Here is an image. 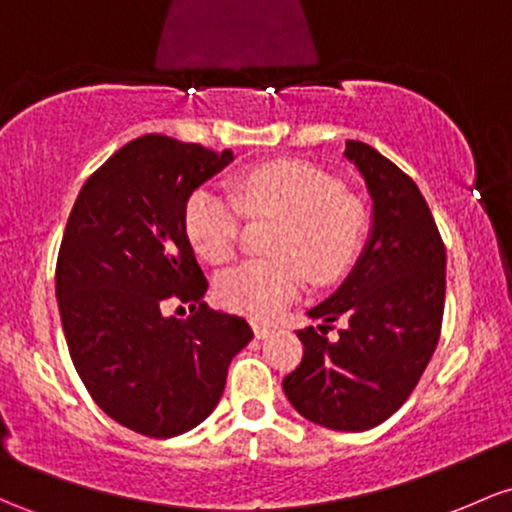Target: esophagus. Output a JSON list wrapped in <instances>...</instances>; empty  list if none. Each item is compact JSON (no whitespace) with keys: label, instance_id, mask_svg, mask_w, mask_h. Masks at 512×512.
Instances as JSON below:
<instances>
[{"label":"esophagus","instance_id":"esophagus-1","mask_svg":"<svg viewBox=\"0 0 512 512\" xmlns=\"http://www.w3.org/2000/svg\"><path fill=\"white\" fill-rule=\"evenodd\" d=\"M252 330H255V338L257 340H265L269 335L274 333L272 325H265V323H252Z\"/></svg>","mask_w":512,"mask_h":512}]
</instances>
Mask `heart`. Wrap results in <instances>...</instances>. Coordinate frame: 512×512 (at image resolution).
Wrapping results in <instances>:
<instances>
[{"label": "heart", "instance_id": "1", "mask_svg": "<svg viewBox=\"0 0 512 512\" xmlns=\"http://www.w3.org/2000/svg\"><path fill=\"white\" fill-rule=\"evenodd\" d=\"M240 206L250 216L282 221L269 260H247L216 279V299L243 316L269 320L301 294L306 274L316 284L340 279L357 260L364 211L333 174L308 162L277 160L238 179ZM240 206L209 187L194 189L184 206V233L201 260L223 265L238 250Z\"/></svg>", "mask_w": 512, "mask_h": 512}]
</instances>
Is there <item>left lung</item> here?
<instances>
[{"label":"left lung","instance_id":"8db88e82","mask_svg":"<svg viewBox=\"0 0 512 512\" xmlns=\"http://www.w3.org/2000/svg\"><path fill=\"white\" fill-rule=\"evenodd\" d=\"M372 196V233L333 296L308 311L325 325L299 330L301 364L284 376L291 406L330 430L362 432L408 401L440 340L445 243L420 189L372 145L347 140ZM335 319L346 328L330 343Z\"/></svg>","mask_w":512,"mask_h":512}]
</instances>
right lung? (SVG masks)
I'll list each match as a JSON object with an SVG mask.
<instances>
[{
  "instance_id": "right-lung-1",
  "label": "right lung",
  "mask_w": 512,
  "mask_h": 512,
  "mask_svg": "<svg viewBox=\"0 0 512 512\" xmlns=\"http://www.w3.org/2000/svg\"><path fill=\"white\" fill-rule=\"evenodd\" d=\"M233 160L199 143L136 138L84 182L67 218L55 296L72 364L123 428L174 437L213 413L230 359L252 340L245 318L213 311L184 233V206ZM187 302V321L167 317Z\"/></svg>"
}]
</instances>
